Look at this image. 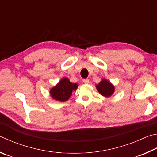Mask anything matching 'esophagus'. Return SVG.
<instances>
[{
    "label": "esophagus",
    "mask_w": 157,
    "mask_h": 157,
    "mask_svg": "<svg viewBox=\"0 0 157 157\" xmlns=\"http://www.w3.org/2000/svg\"><path fill=\"white\" fill-rule=\"evenodd\" d=\"M83 83H86V84H88V83H89V82H90V80H89L88 78H85V79H83Z\"/></svg>",
    "instance_id": "1"
}]
</instances>
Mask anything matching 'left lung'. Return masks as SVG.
<instances>
[{
  "mask_svg": "<svg viewBox=\"0 0 157 157\" xmlns=\"http://www.w3.org/2000/svg\"><path fill=\"white\" fill-rule=\"evenodd\" d=\"M96 87L98 92L103 97H109L114 92V87L113 85L105 78H103Z\"/></svg>",
  "mask_w": 157,
  "mask_h": 157,
  "instance_id": "1",
  "label": "left lung"
}]
</instances>
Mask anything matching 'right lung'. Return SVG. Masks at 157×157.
Instances as JSON below:
<instances>
[{"instance_id": "1", "label": "right lung", "mask_w": 157, "mask_h": 157, "mask_svg": "<svg viewBox=\"0 0 157 157\" xmlns=\"http://www.w3.org/2000/svg\"><path fill=\"white\" fill-rule=\"evenodd\" d=\"M78 87V84L71 83L68 78H63L56 86L50 90V95L54 99L64 102L67 101L71 96L74 90Z\"/></svg>"}]
</instances>
